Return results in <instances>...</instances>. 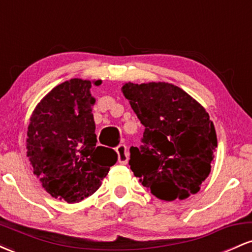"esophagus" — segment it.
Instances as JSON below:
<instances>
[{
    "label": "esophagus",
    "instance_id": "34e87169",
    "mask_svg": "<svg viewBox=\"0 0 252 252\" xmlns=\"http://www.w3.org/2000/svg\"><path fill=\"white\" fill-rule=\"evenodd\" d=\"M117 155H118V162L121 164H126L129 160V153L126 150V144H120L116 148Z\"/></svg>",
    "mask_w": 252,
    "mask_h": 252
}]
</instances>
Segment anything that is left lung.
<instances>
[{
    "mask_svg": "<svg viewBox=\"0 0 252 252\" xmlns=\"http://www.w3.org/2000/svg\"><path fill=\"white\" fill-rule=\"evenodd\" d=\"M144 126L140 147L130 148V168L144 187L166 201L199 192L211 172L217 135L205 109L168 83L122 86Z\"/></svg>",
    "mask_w": 252,
    "mask_h": 252,
    "instance_id": "obj_1",
    "label": "left lung"
}]
</instances>
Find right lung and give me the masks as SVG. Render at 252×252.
Wrapping results in <instances>:
<instances>
[{"label": "right lung", "instance_id": "add662e5", "mask_svg": "<svg viewBox=\"0 0 252 252\" xmlns=\"http://www.w3.org/2000/svg\"><path fill=\"white\" fill-rule=\"evenodd\" d=\"M90 89V80L78 78L56 86L37 104L28 126L33 173L53 198L68 204L94 194L117 162L114 149L96 146Z\"/></svg>", "mask_w": 252, "mask_h": 252}]
</instances>
